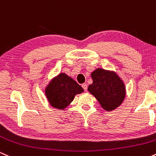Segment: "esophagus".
<instances>
[{
    "mask_svg": "<svg viewBox=\"0 0 156 156\" xmlns=\"http://www.w3.org/2000/svg\"><path fill=\"white\" fill-rule=\"evenodd\" d=\"M82 87H83V90L85 91V92H87V88H88V87H87V84H86V83L82 84Z\"/></svg>",
    "mask_w": 156,
    "mask_h": 156,
    "instance_id": "1",
    "label": "esophagus"
}]
</instances>
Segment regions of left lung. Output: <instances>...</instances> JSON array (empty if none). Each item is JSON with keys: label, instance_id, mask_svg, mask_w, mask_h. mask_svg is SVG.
Segmentation results:
<instances>
[{"label": "left lung", "instance_id": "left-lung-1", "mask_svg": "<svg viewBox=\"0 0 156 156\" xmlns=\"http://www.w3.org/2000/svg\"><path fill=\"white\" fill-rule=\"evenodd\" d=\"M92 78L93 83L89 86L88 90L103 108L112 111L122 103L125 97V85L115 73L97 69L92 73Z\"/></svg>", "mask_w": 156, "mask_h": 156}]
</instances>
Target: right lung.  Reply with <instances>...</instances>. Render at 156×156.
Masks as SVG:
<instances>
[{"label": "right lung", "instance_id": "right-lung-1", "mask_svg": "<svg viewBox=\"0 0 156 156\" xmlns=\"http://www.w3.org/2000/svg\"><path fill=\"white\" fill-rule=\"evenodd\" d=\"M83 92V88L76 81L62 73L50 83L45 94L52 106L65 108L73 101L76 94Z\"/></svg>", "mask_w": 156, "mask_h": 156}]
</instances>
